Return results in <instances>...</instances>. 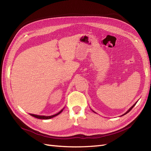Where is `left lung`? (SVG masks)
Listing matches in <instances>:
<instances>
[{
    "mask_svg": "<svg viewBox=\"0 0 151 151\" xmlns=\"http://www.w3.org/2000/svg\"><path fill=\"white\" fill-rule=\"evenodd\" d=\"M136 103H137V102H136V103H135V104H134L133 105V106H132V107H131V108H130V109H129V110H128V111H127L126 113H125L124 114H123V115H122V116H123V115H126V114H127L128 113H129V111H130L131 110V109H132V108H134V106H135V105L136 104ZM94 113H95V112H94Z\"/></svg>",
    "mask_w": 151,
    "mask_h": 151,
    "instance_id": "left-lung-1",
    "label": "left lung"
}]
</instances>
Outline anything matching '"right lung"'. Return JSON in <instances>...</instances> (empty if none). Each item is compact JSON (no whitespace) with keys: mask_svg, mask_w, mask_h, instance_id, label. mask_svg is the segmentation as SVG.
Wrapping results in <instances>:
<instances>
[{"mask_svg":"<svg viewBox=\"0 0 151 151\" xmlns=\"http://www.w3.org/2000/svg\"><path fill=\"white\" fill-rule=\"evenodd\" d=\"M63 109H62V110L59 111L58 113L55 114V115H52V116H40V115H34V114H29V115H31V116H34V117H35V118H38V119L48 120V119H50V118H53V117H55V116H57L58 115H59V114L61 113V112L63 111Z\"/></svg>","mask_w":151,"mask_h":151,"instance_id":"add662e5","label":"right lung"}]
</instances>
